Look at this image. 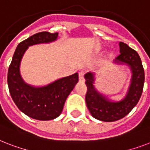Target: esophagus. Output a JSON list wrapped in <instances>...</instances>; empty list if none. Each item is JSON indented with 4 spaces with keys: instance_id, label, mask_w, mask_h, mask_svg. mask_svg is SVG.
<instances>
[{
    "instance_id": "obj_1",
    "label": "esophagus",
    "mask_w": 150,
    "mask_h": 150,
    "mask_svg": "<svg viewBox=\"0 0 150 150\" xmlns=\"http://www.w3.org/2000/svg\"><path fill=\"white\" fill-rule=\"evenodd\" d=\"M84 76H85V71H80L79 72V79L80 82H84Z\"/></svg>"
}]
</instances>
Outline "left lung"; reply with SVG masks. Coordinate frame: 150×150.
Masks as SVG:
<instances>
[{
	"mask_svg": "<svg viewBox=\"0 0 150 150\" xmlns=\"http://www.w3.org/2000/svg\"><path fill=\"white\" fill-rule=\"evenodd\" d=\"M119 46L120 54L115 59V62L127 64L132 71V82L125 98L119 102H110L95 89L93 74L87 73L85 75L87 107L92 116L100 121L111 122L125 117L137 104L143 90L145 73L139 55L123 42H120Z\"/></svg>",
	"mask_w": 150,
	"mask_h": 150,
	"instance_id": "left-lung-1",
	"label": "left lung"
}]
</instances>
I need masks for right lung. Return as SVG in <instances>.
I'll return each instance as SVG.
<instances>
[{
	"label": "right lung",
	"mask_w": 150,
	"mask_h": 150,
	"mask_svg": "<svg viewBox=\"0 0 150 150\" xmlns=\"http://www.w3.org/2000/svg\"><path fill=\"white\" fill-rule=\"evenodd\" d=\"M58 33L40 32L22 41L13 55L8 72L11 96L18 108L27 116L40 121H48L61 114L65 100L79 81V75L57 80L47 86L36 88L25 84L20 76L19 65L25 51L29 46L55 40Z\"/></svg>",
	"instance_id": "1"
}]
</instances>
